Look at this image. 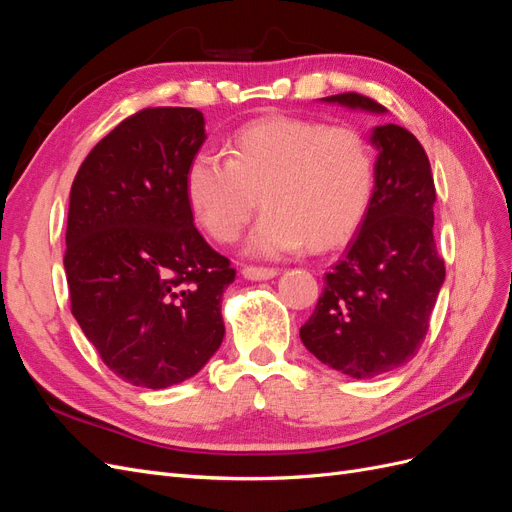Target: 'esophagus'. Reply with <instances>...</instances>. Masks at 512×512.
Returning a JSON list of instances; mask_svg holds the SVG:
<instances>
[{
  "label": "esophagus",
  "instance_id": "1",
  "mask_svg": "<svg viewBox=\"0 0 512 512\" xmlns=\"http://www.w3.org/2000/svg\"><path fill=\"white\" fill-rule=\"evenodd\" d=\"M277 275V269L271 267H245L243 277L252 282H262V280H271V277Z\"/></svg>",
  "mask_w": 512,
  "mask_h": 512
}]
</instances>
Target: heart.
Wrapping results in <instances>:
<instances>
[{"label": "heart", "mask_w": 512, "mask_h": 512, "mask_svg": "<svg viewBox=\"0 0 512 512\" xmlns=\"http://www.w3.org/2000/svg\"><path fill=\"white\" fill-rule=\"evenodd\" d=\"M228 160L198 151L185 168V196L215 241H235L260 200L265 213L250 252L277 256L329 250L361 226L376 188L365 134L318 119L277 115L247 123L228 141Z\"/></svg>", "instance_id": "obj_1"}]
</instances>
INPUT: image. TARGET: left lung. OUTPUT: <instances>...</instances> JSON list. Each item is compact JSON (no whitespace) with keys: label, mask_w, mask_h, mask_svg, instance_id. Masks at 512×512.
I'll return each mask as SVG.
<instances>
[{"label":"left lung","mask_w":512,"mask_h":512,"mask_svg":"<svg viewBox=\"0 0 512 512\" xmlns=\"http://www.w3.org/2000/svg\"><path fill=\"white\" fill-rule=\"evenodd\" d=\"M322 100L386 113L354 91ZM369 141L378 149L374 198L301 327V342L318 361L359 380L414 359L446 275L433 239L436 185L423 145L395 123L374 128Z\"/></svg>","instance_id":"1"}]
</instances>
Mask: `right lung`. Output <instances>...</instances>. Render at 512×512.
I'll list each match as a JSON object with an SVG mask.
<instances>
[{
  "label": "right lung",
  "instance_id": "add662e5",
  "mask_svg": "<svg viewBox=\"0 0 512 512\" xmlns=\"http://www.w3.org/2000/svg\"><path fill=\"white\" fill-rule=\"evenodd\" d=\"M205 138L196 108H143L89 151L70 190L72 316L104 365L145 389L192 378L224 339L235 269L196 230L183 183Z\"/></svg>",
  "mask_w": 512,
  "mask_h": 512
}]
</instances>
